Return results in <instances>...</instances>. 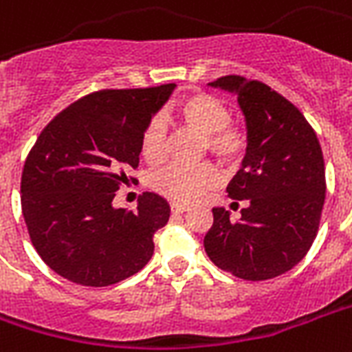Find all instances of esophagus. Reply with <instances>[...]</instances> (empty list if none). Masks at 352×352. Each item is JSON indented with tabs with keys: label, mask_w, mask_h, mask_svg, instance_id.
Segmentation results:
<instances>
[{
	"label": "esophagus",
	"mask_w": 352,
	"mask_h": 352,
	"mask_svg": "<svg viewBox=\"0 0 352 352\" xmlns=\"http://www.w3.org/2000/svg\"><path fill=\"white\" fill-rule=\"evenodd\" d=\"M171 212L173 214H184V212H188V206L179 205V203H171Z\"/></svg>",
	"instance_id": "34e87169"
}]
</instances>
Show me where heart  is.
I'll return each instance as SVG.
<instances>
[{"instance_id": "1", "label": "heart", "mask_w": 352, "mask_h": 352, "mask_svg": "<svg viewBox=\"0 0 352 352\" xmlns=\"http://www.w3.org/2000/svg\"><path fill=\"white\" fill-rule=\"evenodd\" d=\"M171 122L205 134V149L225 166H236L248 149L245 131L230 122V112L221 99L206 92H188L177 99L170 112ZM140 151L149 164H160L168 151L164 123L151 120L142 131ZM218 184V171L212 164H170L153 179L158 194L181 205L203 199Z\"/></svg>"}]
</instances>
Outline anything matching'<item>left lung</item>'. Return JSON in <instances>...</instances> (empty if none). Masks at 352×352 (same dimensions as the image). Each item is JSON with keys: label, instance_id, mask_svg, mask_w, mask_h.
I'll return each mask as SVG.
<instances>
[{"label": "left lung", "instance_id": "8db88e82", "mask_svg": "<svg viewBox=\"0 0 352 352\" xmlns=\"http://www.w3.org/2000/svg\"><path fill=\"white\" fill-rule=\"evenodd\" d=\"M208 85L238 98L248 153L227 186L245 208L240 219L212 208L205 251L219 270L243 280L278 277L305 258L318 234L327 192L318 136L295 104L260 80L225 75Z\"/></svg>", "mask_w": 352, "mask_h": 352}]
</instances>
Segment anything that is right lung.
<instances>
[{"label": "right lung", "mask_w": 352, "mask_h": 352, "mask_svg": "<svg viewBox=\"0 0 352 352\" xmlns=\"http://www.w3.org/2000/svg\"><path fill=\"white\" fill-rule=\"evenodd\" d=\"M173 88L88 94L34 142L21 173V212L36 253L60 277L99 288L151 260L153 236L170 219L168 201L146 192L127 212L112 199L129 182L125 171L138 168L142 131Z\"/></svg>", "instance_id": "add662e5"}]
</instances>
